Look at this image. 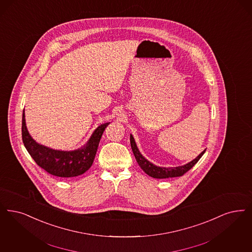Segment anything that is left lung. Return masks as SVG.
Instances as JSON below:
<instances>
[{
  "label": "left lung",
  "instance_id": "obj_1",
  "mask_svg": "<svg viewBox=\"0 0 252 252\" xmlns=\"http://www.w3.org/2000/svg\"><path fill=\"white\" fill-rule=\"evenodd\" d=\"M130 144L131 149L135 156V158L138 162L139 166L141 167V170L144 171L146 174H148L149 176H151L153 178H157V179H165V178L182 176L184 173L189 171L192 167L200 160V158L206 150V149H204L196 158H194L193 160L185 164V165L178 166V167H160V166H157L154 163L149 161L147 158H145L141 155L132 134H130Z\"/></svg>",
  "mask_w": 252,
  "mask_h": 252
}]
</instances>
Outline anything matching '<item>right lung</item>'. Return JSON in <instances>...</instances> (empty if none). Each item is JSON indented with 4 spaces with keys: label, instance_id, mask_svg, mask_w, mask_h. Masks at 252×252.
Wrapping results in <instances>:
<instances>
[{
    "label": "right lung",
    "instance_id": "obj_1",
    "mask_svg": "<svg viewBox=\"0 0 252 252\" xmlns=\"http://www.w3.org/2000/svg\"><path fill=\"white\" fill-rule=\"evenodd\" d=\"M110 122L101 124L92 133L89 140L81 147L63 151L52 149L38 143L31 136L25 120V112L22 113V141L32 159L43 170L58 177H76L88 171L94 162L102 134Z\"/></svg>",
    "mask_w": 252,
    "mask_h": 252
}]
</instances>
